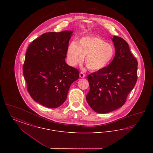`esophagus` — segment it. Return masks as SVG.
<instances>
[{
	"mask_svg": "<svg viewBox=\"0 0 153 153\" xmlns=\"http://www.w3.org/2000/svg\"><path fill=\"white\" fill-rule=\"evenodd\" d=\"M85 74L84 73H82V72H80V77H81V78H84V77H85Z\"/></svg>",
	"mask_w": 153,
	"mask_h": 153,
	"instance_id": "34e87169",
	"label": "esophagus"
}]
</instances>
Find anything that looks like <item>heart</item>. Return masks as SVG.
I'll return each mask as SVG.
<instances>
[{
	"instance_id": "1",
	"label": "heart",
	"mask_w": 153,
	"mask_h": 153,
	"mask_svg": "<svg viewBox=\"0 0 153 153\" xmlns=\"http://www.w3.org/2000/svg\"><path fill=\"white\" fill-rule=\"evenodd\" d=\"M115 54V49L96 36L81 37L78 42H70L67 48V60L69 65L76 66L85 58V64L91 71H99L109 65Z\"/></svg>"
}]
</instances>
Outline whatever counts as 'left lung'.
Wrapping results in <instances>:
<instances>
[{
	"instance_id": "8db88e82",
	"label": "left lung",
	"mask_w": 153,
	"mask_h": 153,
	"mask_svg": "<svg viewBox=\"0 0 153 153\" xmlns=\"http://www.w3.org/2000/svg\"><path fill=\"white\" fill-rule=\"evenodd\" d=\"M112 39L115 56L109 65L87 78L90 89L86 99L96 112L106 114L121 107L137 81L138 61L121 37Z\"/></svg>"
}]
</instances>
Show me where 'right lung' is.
Instances as JSON below:
<instances>
[{
    "instance_id": "right-lung-1",
    "label": "right lung",
    "mask_w": 153,
    "mask_h": 153,
    "mask_svg": "<svg viewBox=\"0 0 153 153\" xmlns=\"http://www.w3.org/2000/svg\"><path fill=\"white\" fill-rule=\"evenodd\" d=\"M72 31L44 33L27 50L23 73L30 96L46 107L56 108L66 99L79 71L65 62Z\"/></svg>"
}]
</instances>
